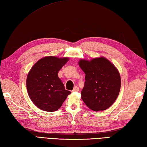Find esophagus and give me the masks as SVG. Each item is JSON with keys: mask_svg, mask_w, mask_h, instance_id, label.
<instances>
[{"mask_svg": "<svg viewBox=\"0 0 147 147\" xmlns=\"http://www.w3.org/2000/svg\"><path fill=\"white\" fill-rule=\"evenodd\" d=\"M79 88H78V86H75L74 88V89L72 90V91L73 92H78V91H79Z\"/></svg>", "mask_w": 147, "mask_h": 147, "instance_id": "obj_1", "label": "esophagus"}]
</instances>
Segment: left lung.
Here are the masks:
<instances>
[{
  "label": "left lung",
  "instance_id": "left-lung-1",
  "mask_svg": "<svg viewBox=\"0 0 147 147\" xmlns=\"http://www.w3.org/2000/svg\"><path fill=\"white\" fill-rule=\"evenodd\" d=\"M79 65L85 76L81 98L91 110L103 111L114 103L120 93L121 78L118 71L105 57L91 61L81 59Z\"/></svg>",
  "mask_w": 147,
  "mask_h": 147
}]
</instances>
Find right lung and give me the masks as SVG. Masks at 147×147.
Here are the masks:
<instances>
[{
  "label": "right lung",
  "instance_id": "right-lung-1",
  "mask_svg": "<svg viewBox=\"0 0 147 147\" xmlns=\"http://www.w3.org/2000/svg\"><path fill=\"white\" fill-rule=\"evenodd\" d=\"M67 57L48 56L39 60L27 75L28 94L37 108L45 111L59 110L71 92L65 90L57 76Z\"/></svg>",
  "mask_w": 147,
  "mask_h": 147
}]
</instances>
